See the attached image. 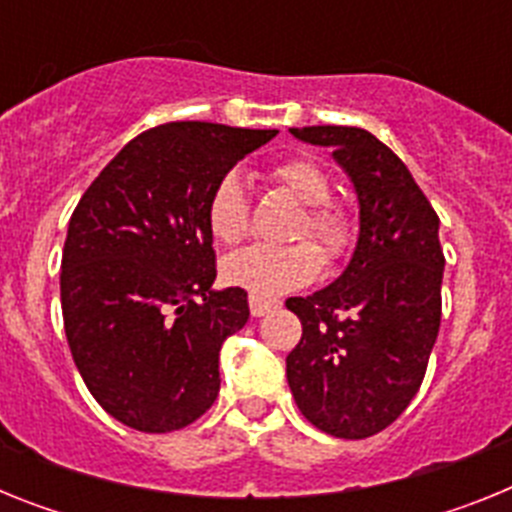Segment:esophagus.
<instances>
[{"label":"esophagus","instance_id":"esophagus-1","mask_svg":"<svg viewBox=\"0 0 512 512\" xmlns=\"http://www.w3.org/2000/svg\"><path fill=\"white\" fill-rule=\"evenodd\" d=\"M248 307H251L253 318H261V315H266V312H269V310H274V307H277V302L251 295V300H248Z\"/></svg>","mask_w":512,"mask_h":512}]
</instances>
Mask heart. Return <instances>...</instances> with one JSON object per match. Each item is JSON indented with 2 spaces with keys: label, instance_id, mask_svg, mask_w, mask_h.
Returning <instances> with one entry per match:
<instances>
[{
  "label": "heart",
  "instance_id": "obj_1",
  "mask_svg": "<svg viewBox=\"0 0 512 512\" xmlns=\"http://www.w3.org/2000/svg\"><path fill=\"white\" fill-rule=\"evenodd\" d=\"M269 179L300 205L305 217L292 238H312L328 264L346 259L356 238L354 215L341 202L328 200L330 179L315 161L292 156L269 169ZM207 225L215 241L225 246L241 243L248 233V194L238 171L217 179L207 200ZM320 271V253L310 243L292 246H253L228 256L223 264L225 282L256 297H277L305 287Z\"/></svg>",
  "mask_w": 512,
  "mask_h": 512
}]
</instances>
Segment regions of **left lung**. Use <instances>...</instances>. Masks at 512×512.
I'll return each mask as SVG.
<instances>
[{
	"instance_id": "obj_1",
	"label": "left lung",
	"mask_w": 512,
	"mask_h": 512,
	"mask_svg": "<svg viewBox=\"0 0 512 512\" xmlns=\"http://www.w3.org/2000/svg\"><path fill=\"white\" fill-rule=\"evenodd\" d=\"M333 148L359 200V238L341 277L289 297L302 338L287 356L300 413L336 438H369L395 423L425 377L441 325L438 215L400 158L369 130L289 128Z\"/></svg>"
}]
</instances>
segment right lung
Listing matches in <instances>:
<instances>
[{"label": "right lung", "mask_w": 512, "mask_h": 512, "mask_svg": "<svg viewBox=\"0 0 512 512\" xmlns=\"http://www.w3.org/2000/svg\"><path fill=\"white\" fill-rule=\"evenodd\" d=\"M277 130L166 122L84 192L61 259V310L81 379L115 420L169 433L220 392V346L248 323L241 287L215 289L212 187Z\"/></svg>", "instance_id": "obj_1"}]
</instances>
